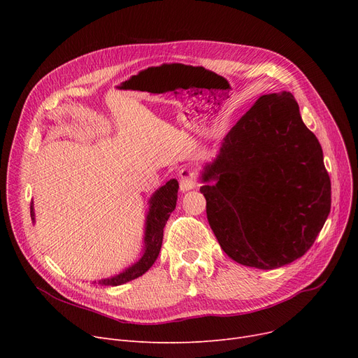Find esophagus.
<instances>
[{"mask_svg": "<svg viewBox=\"0 0 358 358\" xmlns=\"http://www.w3.org/2000/svg\"><path fill=\"white\" fill-rule=\"evenodd\" d=\"M178 181H180V190L189 192L193 190L197 185V176L196 171L190 166H184L178 171Z\"/></svg>", "mask_w": 358, "mask_h": 358, "instance_id": "esophagus-1", "label": "esophagus"}]
</instances>
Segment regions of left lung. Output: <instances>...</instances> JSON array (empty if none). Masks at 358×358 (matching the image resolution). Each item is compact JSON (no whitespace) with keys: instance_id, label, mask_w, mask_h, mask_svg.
<instances>
[{"instance_id":"8db88e82","label":"left lung","mask_w":358,"mask_h":358,"mask_svg":"<svg viewBox=\"0 0 358 358\" xmlns=\"http://www.w3.org/2000/svg\"><path fill=\"white\" fill-rule=\"evenodd\" d=\"M201 181L210 228L242 266L273 270L305 255L331 210L321 143L287 91L255 101Z\"/></svg>"}]
</instances>
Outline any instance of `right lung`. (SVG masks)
Here are the masks:
<instances>
[{
  "instance_id": "right-lung-1",
  "label": "right lung",
  "mask_w": 358,
  "mask_h": 358,
  "mask_svg": "<svg viewBox=\"0 0 358 358\" xmlns=\"http://www.w3.org/2000/svg\"><path fill=\"white\" fill-rule=\"evenodd\" d=\"M177 193H178V181L177 180H169L165 185L159 187V189L154 193V196L149 200V210L146 215L145 222V248L141 259L131 267L126 268L123 273L100 280L99 285L104 286H120L127 283L130 280H135L145 274L150 267H152L154 262L157 261L161 245H162V238H164V227L165 223L171 215V212L176 209L177 204ZM30 215L34 220V210H33V201L30 204Z\"/></svg>"
}]
</instances>
